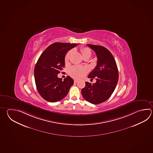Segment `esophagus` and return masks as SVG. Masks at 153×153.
Segmentation results:
<instances>
[{"mask_svg":"<svg viewBox=\"0 0 153 153\" xmlns=\"http://www.w3.org/2000/svg\"><path fill=\"white\" fill-rule=\"evenodd\" d=\"M78 82V80H77V79H75V80H74V82H75V83H77Z\"/></svg>","mask_w":153,"mask_h":153,"instance_id":"34e87169","label":"esophagus"}]
</instances>
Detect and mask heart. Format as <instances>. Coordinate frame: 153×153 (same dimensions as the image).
Instances as JSON below:
<instances>
[{
	"mask_svg": "<svg viewBox=\"0 0 153 153\" xmlns=\"http://www.w3.org/2000/svg\"><path fill=\"white\" fill-rule=\"evenodd\" d=\"M81 52L83 57L87 55L91 56V50L88 47L82 48H81ZM72 52V51L70 50L66 54L65 56V62L66 64L69 62L70 57L71 54ZM88 71H89V69L88 67L79 65L72 66L69 70L70 75L72 77L76 79H81L83 78L87 74Z\"/></svg>",
	"mask_w": 153,
	"mask_h": 153,
	"instance_id": "obj_1",
	"label": "heart"
}]
</instances>
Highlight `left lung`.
Returning a JSON list of instances; mask_svg holds the SVG:
<instances>
[{
    "mask_svg": "<svg viewBox=\"0 0 153 153\" xmlns=\"http://www.w3.org/2000/svg\"><path fill=\"white\" fill-rule=\"evenodd\" d=\"M96 53L97 66L88 76L96 83L91 84L85 82V86L82 89V96L85 100L94 105L102 103L108 99L114 91L118 81V70L114 58L105 47L89 44Z\"/></svg>",
    "mask_w": 153,
    "mask_h": 153,
    "instance_id": "8db88e82",
    "label": "left lung"
}]
</instances>
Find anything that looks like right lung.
<instances>
[{"label":"right lung","mask_w":153,"mask_h":153,"mask_svg":"<svg viewBox=\"0 0 153 153\" xmlns=\"http://www.w3.org/2000/svg\"><path fill=\"white\" fill-rule=\"evenodd\" d=\"M76 44L56 42L41 54L34 69L35 84L39 93L45 100L55 102L67 95L74 80L67 76L62 81L58 77L65 66V56Z\"/></svg>","instance_id":"1"}]
</instances>
